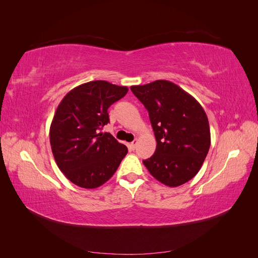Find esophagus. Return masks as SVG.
<instances>
[{
	"instance_id": "obj_1",
	"label": "esophagus",
	"mask_w": 258,
	"mask_h": 258,
	"mask_svg": "<svg viewBox=\"0 0 258 258\" xmlns=\"http://www.w3.org/2000/svg\"><path fill=\"white\" fill-rule=\"evenodd\" d=\"M137 144H138V140H135V141H132V142L129 144V146H130V148H131L132 151L135 150L136 146H137Z\"/></svg>"
}]
</instances>
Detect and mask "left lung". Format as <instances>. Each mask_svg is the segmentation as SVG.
<instances>
[{
  "instance_id": "1",
  "label": "left lung",
  "mask_w": 258,
  "mask_h": 258,
  "mask_svg": "<svg viewBox=\"0 0 258 258\" xmlns=\"http://www.w3.org/2000/svg\"><path fill=\"white\" fill-rule=\"evenodd\" d=\"M150 115L157 146L143 160L150 173L169 187L188 182L202 167L211 144L207 114L198 101L172 82L131 86Z\"/></svg>"
}]
</instances>
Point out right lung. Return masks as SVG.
Wrapping results in <instances>:
<instances>
[{"label":"right lung","instance_id":"add662e5","mask_svg":"<svg viewBox=\"0 0 258 258\" xmlns=\"http://www.w3.org/2000/svg\"><path fill=\"white\" fill-rule=\"evenodd\" d=\"M126 86L106 81L82 84L69 91L54 113L49 129L57 166L83 188H97L110 179L128 153L102 128L110 122L107 108L126 96Z\"/></svg>","mask_w":258,"mask_h":258}]
</instances>
